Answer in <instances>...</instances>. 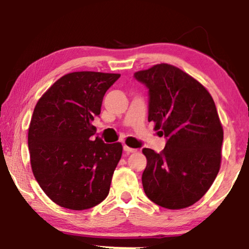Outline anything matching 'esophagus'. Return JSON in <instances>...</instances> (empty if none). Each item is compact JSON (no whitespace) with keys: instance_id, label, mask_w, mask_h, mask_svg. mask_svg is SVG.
<instances>
[{"instance_id":"esophagus-1","label":"esophagus","mask_w":249,"mask_h":249,"mask_svg":"<svg viewBox=\"0 0 249 249\" xmlns=\"http://www.w3.org/2000/svg\"><path fill=\"white\" fill-rule=\"evenodd\" d=\"M124 151L127 152V153H135V152H137V149H136V148H131V147H129V146L124 145Z\"/></svg>"}]
</instances>
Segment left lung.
<instances>
[{
    "mask_svg": "<svg viewBox=\"0 0 249 249\" xmlns=\"http://www.w3.org/2000/svg\"><path fill=\"white\" fill-rule=\"evenodd\" d=\"M135 78L148 88V121L166 137L162 152L142 149L144 192L165 209H186L205 195L221 166L223 128L215 103L199 81L171 64H155Z\"/></svg>",
    "mask_w": 249,
    "mask_h": 249,
    "instance_id": "left-lung-1",
    "label": "left lung"
}]
</instances>
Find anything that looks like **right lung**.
Returning a JSON list of instances; mask_svg holds the SVG:
<instances>
[{
    "label": "right lung",
    "mask_w": 249,
    "mask_h": 249,
    "mask_svg": "<svg viewBox=\"0 0 249 249\" xmlns=\"http://www.w3.org/2000/svg\"><path fill=\"white\" fill-rule=\"evenodd\" d=\"M119 73L77 71L57 79L37 102L28 129L34 177L61 207L81 211L107 198L121 142L93 141L91 124Z\"/></svg>",
    "instance_id": "1"
}]
</instances>
